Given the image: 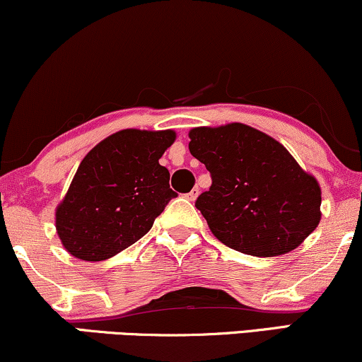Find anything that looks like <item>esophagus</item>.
<instances>
[{"mask_svg":"<svg viewBox=\"0 0 362 362\" xmlns=\"http://www.w3.org/2000/svg\"><path fill=\"white\" fill-rule=\"evenodd\" d=\"M198 194H199V189L198 188H193L188 194H186V198H188L189 202H194V199L198 198Z\"/></svg>","mask_w":362,"mask_h":362,"instance_id":"obj_1","label":"esophagus"}]
</instances>
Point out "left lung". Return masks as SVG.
Returning <instances> with one entry per match:
<instances>
[{
    "instance_id": "8db88e82",
    "label": "left lung",
    "mask_w": 362,
    "mask_h": 362,
    "mask_svg": "<svg viewBox=\"0 0 362 362\" xmlns=\"http://www.w3.org/2000/svg\"><path fill=\"white\" fill-rule=\"evenodd\" d=\"M189 153L211 174L196 199L211 233L236 252L276 257L317 228L320 186L265 132L233 122L189 131Z\"/></svg>"
}]
</instances>
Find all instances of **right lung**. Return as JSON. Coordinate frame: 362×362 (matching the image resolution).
Returning a JSON list of instances; mask_svg holds the SVG:
<instances>
[{"mask_svg": "<svg viewBox=\"0 0 362 362\" xmlns=\"http://www.w3.org/2000/svg\"><path fill=\"white\" fill-rule=\"evenodd\" d=\"M174 131L124 129L99 142L82 159L55 226L70 255L100 262L131 247L151 230L176 196L159 159Z\"/></svg>", "mask_w": 362, "mask_h": 362, "instance_id": "1", "label": "right lung"}]
</instances>
